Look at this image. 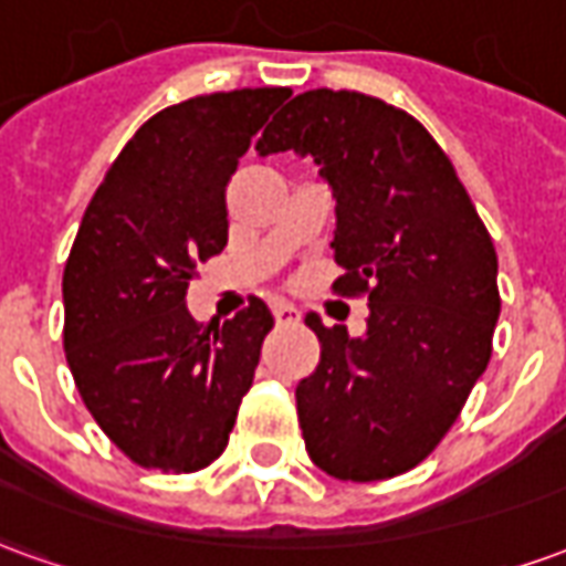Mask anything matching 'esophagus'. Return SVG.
Returning a JSON list of instances; mask_svg holds the SVG:
<instances>
[{
  "label": "esophagus",
  "instance_id": "34e87169",
  "mask_svg": "<svg viewBox=\"0 0 566 566\" xmlns=\"http://www.w3.org/2000/svg\"><path fill=\"white\" fill-rule=\"evenodd\" d=\"M272 312H275V321H279V324H294V321H300V308L291 306V303H284V300H275V303H272Z\"/></svg>",
  "mask_w": 566,
  "mask_h": 566
}]
</instances>
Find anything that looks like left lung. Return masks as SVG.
Here are the masks:
<instances>
[{"instance_id":"obj_1","label":"left lung","mask_w":566,"mask_h":566,"mask_svg":"<svg viewBox=\"0 0 566 566\" xmlns=\"http://www.w3.org/2000/svg\"><path fill=\"white\" fill-rule=\"evenodd\" d=\"M258 150H296L336 197L339 296H367V333L306 324L318 369L296 385L308 458L333 479L412 470L461 416L491 360L497 251L454 166L416 117L357 91H306L263 129Z\"/></svg>"}]
</instances>
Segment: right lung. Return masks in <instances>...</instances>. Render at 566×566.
<instances>
[{"instance_id": "obj_1", "label": "right lung", "mask_w": 566, "mask_h": 566, "mask_svg": "<svg viewBox=\"0 0 566 566\" xmlns=\"http://www.w3.org/2000/svg\"><path fill=\"white\" fill-rule=\"evenodd\" d=\"M287 87L206 93L145 120L105 172L63 270V348L81 400L129 461L197 473L221 458L270 306L199 324L197 263L227 245V181Z\"/></svg>"}]
</instances>
